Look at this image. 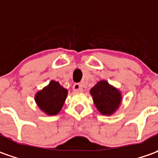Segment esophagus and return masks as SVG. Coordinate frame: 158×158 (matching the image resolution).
<instances>
[{
  "label": "esophagus",
  "instance_id": "obj_1",
  "mask_svg": "<svg viewBox=\"0 0 158 158\" xmlns=\"http://www.w3.org/2000/svg\"><path fill=\"white\" fill-rule=\"evenodd\" d=\"M83 90V87H82V85L79 84V83H75L73 85V91L75 93H81Z\"/></svg>",
  "mask_w": 158,
  "mask_h": 158
}]
</instances>
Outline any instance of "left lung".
I'll list each match as a JSON object with an SVG mask.
<instances>
[{
	"instance_id": "8db88e82",
	"label": "left lung",
	"mask_w": 158,
	"mask_h": 158,
	"mask_svg": "<svg viewBox=\"0 0 158 158\" xmlns=\"http://www.w3.org/2000/svg\"><path fill=\"white\" fill-rule=\"evenodd\" d=\"M90 94L97 110L102 115H112L119 109L123 101V94L106 80H100L90 90Z\"/></svg>"
}]
</instances>
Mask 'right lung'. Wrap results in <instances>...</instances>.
I'll use <instances>...</instances> for the list:
<instances>
[{
    "label": "right lung",
    "instance_id": "add662e5",
    "mask_svg": "<svg viewBox=\"0 0 158 158\" xmlns=\"http://www.w3.org/2000/svg\"><path fill=\"white\" fill-rule=\"evenodd\" d=\"M67 94L68 90L63 87L59 82L51 80L43 89L36 92L35 104L47 115H56L61 111Z\"/></svg>",
    "mask_w": 158,
    "mask_h": 158
}]
</instances>
